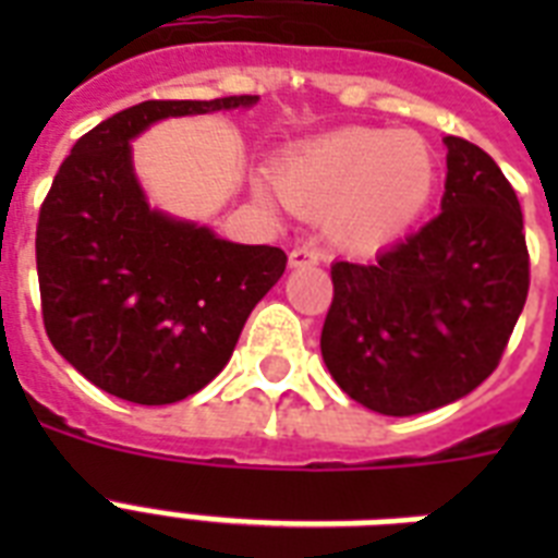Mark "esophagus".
I'll use <instances>...</instances> for the list:
<instances>
[{
  "mask_svg": "<svg viewBox=\"0 0 558 558\" xmlns=\"http://www.w3.org/2000/svg\"><path fill=\"white\" fill-rule=\"evenodd\" d=\"M315 263H318V252H315L313 245H298V248H292V254H289V266H292V269L315 266Z\"/></svg>",
  "mask_w": 558,
  "mask_h": 558,
  "instance_id": "obj_1",
  "label": "esophagus"
}]
</instances>
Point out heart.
<instances>
[{"instance_id":"obj_1","label":"heart","mask_w":558,"mask_h":558,"mask_svg":"<svg viewBox=\"0 0 558 558\" xmlns=\"http://www.w3.org/2000/svg\"><path fill=\"white\" fill-rule=\"evenodd\" d=\"M280 196L306 217H324L336 245L373 252L423 217L437 187V156L423 135L348 126L278 161Z\"/></svg>"}]
</instances>
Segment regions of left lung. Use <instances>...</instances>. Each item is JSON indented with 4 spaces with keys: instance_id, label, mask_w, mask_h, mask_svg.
<instances>
[{
    "instance_id": "1",
    "label": "left lung",
    "mask_w": 558,
    "mask_h": 558,
    "mask_svg": "<svg viewBox=\"0 0 558 558\" xmlns=\"http://www.w3.org/2000/svg\"><path fill=\"white\" fill-rule=\"evenodd\" d=\"M440 214L371 263H332L322 356L350 399L411 416L498 367L530 289L519 196L477 144L446 135Z\"/></svg>"
}]
</instances>
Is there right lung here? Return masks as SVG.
Segmentation results:
<instances>
[{"mask_svg": "<svg viewBox=\"0 0 558 558\" xmlns=\"http://www.w3.org/2000/svg\"><path fill=\"white\" fill-rule=\"evenodd\" d=\"M254 104L144 100L77 138L57 170L37 222L43 324L57 353L112 397L170 405L205 388L287 269L275 245L219 240L150 208L133 170L130 142L156 121Z\"/></svg>", "mask_w": 558, "mask_h": 558, "instance_id": "add662e5", "label": "right lung"}]
</instances>
